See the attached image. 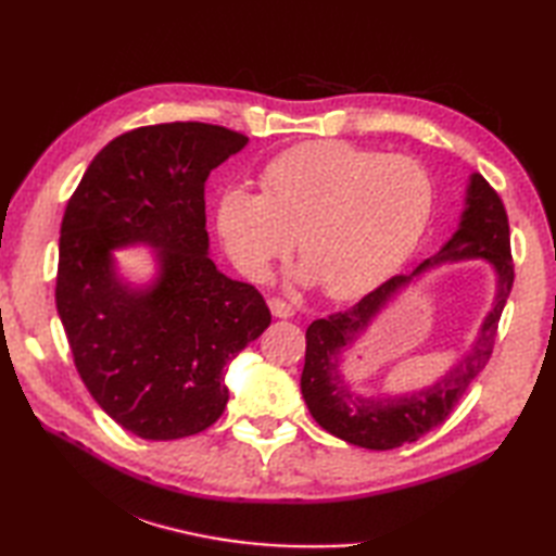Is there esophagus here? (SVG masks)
Returning a JSON list of instances; mask_svg holds the SVG:
<instances>
[{"mask_svg": "<svg viewBox=\"0 0 556 556\" xmlns=\"http://www.w3.org/2000/svg\"><path fill=\"white\" fill-rule=\"evenodd\" d=\"M267 305H269L271 315H275V317H281V320H289V317H293V308H291V305H289L287 301H281V299H269V301H267Z\"/></svg>", "mask_w": 556, "mask_h": 556, "instance_id": "obj_1", "label": "esophagus"}]
</instances>
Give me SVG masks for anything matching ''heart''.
Here are the masks:
<instances>
[{"label": "heart", "mask_w": 556, "mask_h": 556, "mask_svg": "<svg viewBox=\"0 0 556 556\" xmlns=\"http://www.w3.org/2000/svg\"><path fill=\"white\" fill-rule=\"evenodd\" d=\"M263 193L231 186L219 195L217 233L243 275L263 279L296 243V277L351 299L392 275L416 251L432 215L434 181L404 155L317 140L271 157Z\"/></svg>", "instance_id": "1"}]
</instances>
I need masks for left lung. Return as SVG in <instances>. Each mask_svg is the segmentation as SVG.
<instances>
[{
	"instance_id": "1",
	"label": "left lung",
	"mask_w": 556,
	"mask_h": 556,
	"mask_svg": "<svg viewBox=\"0 0 556 556\" xmlns=\"http://www.w3.org/2000/svg\"><path fill=\"white\" fill-rule=\"evenodd\" d=\"M485 258L493 267V303L471 349L428 388L410 395H358L343 375V353L367 331L377 314L410 283L444 262ZM514 285L509 219L500 195L480 174H470L458 227L440 251L410 275H399L370 291L353 308L315 320L305 332L301 394L315 422L329 434L363 448H396L442 425L485 368L506 299Z\"/></svg>"
}]
</instances>
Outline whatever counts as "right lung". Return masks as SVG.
Returning a JSON list of instances; mask_svg holds the SVG:
<instances>
[{"label": "right lung", "mask_w": 556, "mask_h": 556, "mask_svg": "<svg viewBox=\"0 0 556 556\" xmlns=\"http://www.w3.org/2000/svg\"><path fill=\"white\" fill-rule=\"evenodd\" d=\"M248 146L224 126H143L104 146L71 195L59 239L56 313L76 370L108 416L140 440L210 428L229 401L224 370L265 332L257 289L210 260L205 181ZM153 248L134 286L114 250Z\"/></svg>", "instance_id": "add662e5"}]
</instances>
